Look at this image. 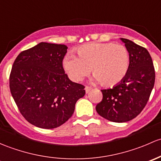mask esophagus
I'll return each instance as SVG.
<instances>
[{
	"label": "esophagus",
	"instance_id": "obj_1",
	"mask_svg": "<svg viewBox=\"0 0 161 161\" xmlns=\"http://www.w3.org/2000/svg\"><path fill=\"white\" fill-rule=\"evenodd\" d=\"M92 88L91 87H88V86H86V87H85V92H86V93H88L91 90H92Z\"/></svg>",
	"mask_w": 161,
	"mask_h": 161
}]
</instances>
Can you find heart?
<instances>
[{
	"label": "heart",
	"instance_id": "1",
	"mask_svg": "<svg viewBox=\"0 0 161 161\" xmlns=\"http://www.w3.org/2000/svg\"><path fill=\"white\" fill-rule=\"evenodd\" d=\"M77 53L78 57L67 55L64 59V69L75 82L92 70L94 81L104 86L115 85L123 80L130 68V53L124 45L93 42L80 46Z\"/></svg>",
	"mask_w": 161,
	"mask_h": 161
}]
</instances>
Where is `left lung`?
Wrapping results in <instances>:
<instances>
[{
  "label": "left lung",
  "instance_id": "left-lung-1",
  "mask_svg": "<svg viewBox=\"0 0 161 161\" xmlns=\"http://www.w3.org/2000/svg\"><path fill=\"white\" fill-rule=\"evenodd\" d=\"M121 40L130 53L128 73L115 87L102 90L103 97L95 108L101 116L114 122L136 117L147 105L155 82L154 67L147 49L127 39Z\"/></svg>",
  "mask_w": 161,
  "mask_h": 161
}]
</instances>
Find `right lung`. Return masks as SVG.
Wrapping results in <instances>:
<instances>
[{"instance_id": "obj_1", "label": "right lung", "mask_w": 161, "mask_h": 161, "mask_svg": "<svg viewBox=\"0 0 161 161\" xmlns=\"http://www.w3.org/2000/svg\"><path fill=\"white\" fill-rule=\"evenodd\" d=\"M67 46L40 42L20 53L9 77L11 95L22 116L42 129H54L72 116L84 86L72 82L63 59Z\"/></svg>"}]
</instances>
